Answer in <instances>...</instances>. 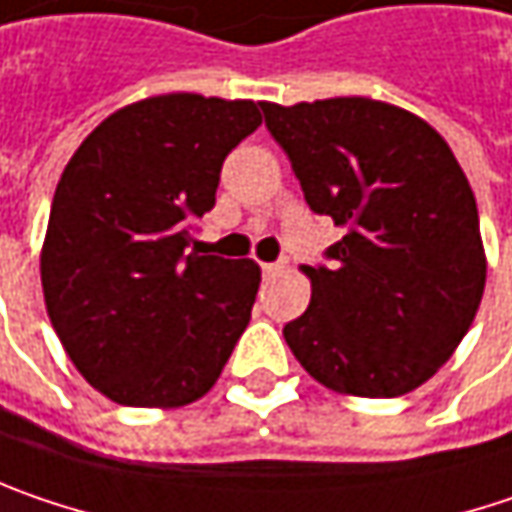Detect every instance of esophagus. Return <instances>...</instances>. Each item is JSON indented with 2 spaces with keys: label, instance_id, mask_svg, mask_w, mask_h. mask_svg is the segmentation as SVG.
I'll return each mask as SVG.
<instances>
[{
  "label": "esophagus",
  "instance_id": "34e87169",
  "mask_svg": "<svg viewBox=\"0 0 512 512\" xmlns=\"http://www.w3.org/2000/svg\"><path fill=\"white\" fill-rule=\"evenodd\" d=\"M279 268H285V259H279V262H262V274H276Z\"/></svg>",
  "mask_w": 512,
  "mask_h": 512
}]
</instances>
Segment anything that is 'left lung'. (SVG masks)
I'll use <instances>...</instances> for the list:
<instances>
[{
    "instance_id": "left-lung-1",
    "label": "left lung",
    "mask_w": 512,
    "mask_h": 512,
    "mask_svg": "<svg viewBox=\"0 0 512 512\" xmlns=\"http://www.w3.org/2000/svg\"><path fill=\"white\" fill-rule=\"evenodd\" d=\"M311 212L347 236L306 265L311 303L282 335L320 384L370 399L443 367L481 306L478 206L446 139L373 98L262 104Z\"/></svg>"
}]
</instances>
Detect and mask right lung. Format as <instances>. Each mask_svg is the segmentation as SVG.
Returning a JSON list of instances; mask_svg holds the SVG:
<instances>
[{
    "label": "right lung",
    "mask_w": 512,
    "mask_h": 512,
    "mask_svg": "<svg viewBox=\"0 0 512 512\" xmlns=\"http://www.w3.org/2000/svg\"><path fill=\"white\" fill-rule=\"evenodd\" d=\"M259 125L253 101L157 95L104 119L63 168L43 294L66 355L107 399L189 405L233 355L262 271L186 247L227 154Z\"/></svg>",
    "instance_id": "1"
}]
</instances>
